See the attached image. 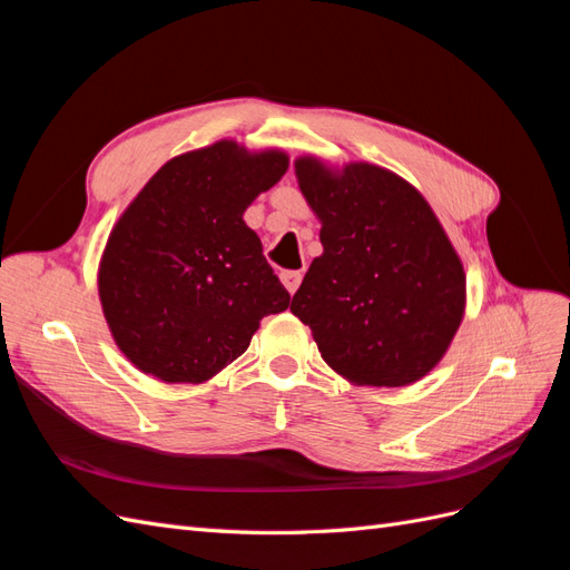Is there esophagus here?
<instances>
[{
  "label": "esophagus",
  "mask_w": 570,
  "mask_h": 570,
  "mask_svg": "<svg viewBox=\"0 0 570 570\" xmlns=\"http://www.w3.org/2000/svg\"><path fill=\"white\" fill-rule=\"evenodd\" d=\"M281 281H283V285L287 287L289 295H295L299 283H302V273H299V271H283V273H281Z\"/></svg>",
  "instance_id": "esophagus-1"
}]
</instances>
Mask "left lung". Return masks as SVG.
Here are the masks:
<instances>
[{"label":"left lung","instance_id":"8db88e82","mask_svg":"<svg viewBox=\"0 0 570 570\" xmlns=\"http://www.w3.org/2000/svg\"><path fill=\"white\" fill-rule=\"evenodd\" d=\"M323 254L289 312L344 381L404 387L433 371L465 314V271L416 187L368 161L295 159Z\"/></svg>","mask_w":570,"mask_h":570}]
</instances>
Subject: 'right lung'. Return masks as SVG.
<instances>
[{"label":"right lung","mask_w":570,"mask_h":570,"mask_svg":"<svg viewBox=\"0 0 570 570\" xmlns=\"http://www.w3.org/2000/svg\"><path fill=\"white\" fill-rule=\"evenodd\" d=\"M289 166L283 149L218 140L166 161L126 206L97 289L116 347L161 383H206L289 306L247 206Z\"/></svg>","instance_id":"add662e5"}]
</instances>
